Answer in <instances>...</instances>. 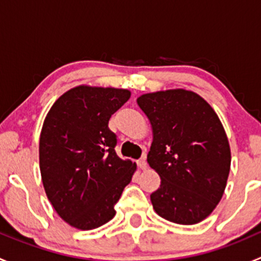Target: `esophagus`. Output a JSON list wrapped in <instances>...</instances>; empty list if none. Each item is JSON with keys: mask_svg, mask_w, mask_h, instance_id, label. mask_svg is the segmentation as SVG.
I'll return each mask as SVG.
<instances>
[{"mask_svg": "<svg viewBox=\"0 0 261 261\" xmlns=\"http://www.w3.org/2000/svg\"><path fill=\"white\" fill-rule=\"evenodd\" d=\"M138 167L140 168L141 170H145L146 169V168H147V163H146V160L144 159V158H143V159H139L138 160Z\"/></svg>", "mask_w": 261, "mask_h": 261, "instance_id": "obj_1", "label": "esophagus"}]
</instances>
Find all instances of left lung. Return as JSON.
Here are the masks:
<instances>
[{
    "instance_id": "obj_1",
    "label": "left lung",
    "mask_w": 261,
    "mask_h": 261,
    "mask_svg": "<svg viewBox=\"0 0 261 261\" xmlns=\"http://www.w3.org/2000/svg\"><path fill=\"white\" fill-rule=\"evenodd\" d=\"M138 105L154 135L147 163L162 179L150 196L155 212L180 225L201 222L222 198L230 173L220 118L202 97L184 89L143 94Z\"/></svg>"
}]
</instances>
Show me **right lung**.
<instances>
[{"instance_id":"right-lung-1","label":"right lung","mask_w":261,"mask_h":261,"mask_svg":"<svg viewBox=\"0 0 261 261\" xmlns=\"http://www.w3.org/2000/svg\"><path fill=\"white\" fill-rule=\"evenodd\" d=\"M128 98L127 89L80 86L46 115L39 144L41 179L50 203L73 227L109 222L136 170L135 163L117 156V136L109 127Z\"/></svg>"}]
</instances>
